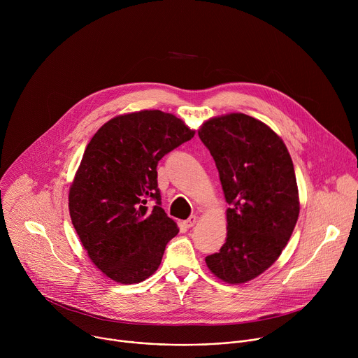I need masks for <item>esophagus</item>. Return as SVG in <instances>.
I'll use <instances>...</instances> for the list:
<instances>
[{"label":"esophagus","instance_id":"esophagus-1","mask_svg":"<svg viewBox=\"0 0 358 358\" xmlns=\"http://www.w3.org/2000/svg\"><path fill=\"white\" fill-rule=\"evenodd\" d=\"M195 222H196V217H195V215H191L187 221H184V225H185L187 228H191V227H194Z\"/></svg>","mask_w":358,"mask_h":358}]
</instances>
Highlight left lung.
I'll use <instances>...</instances> for the list:
<instances>
[{
	"instance_id": "1",
	"label": "left lung",
	"mask_w": 358,
	"mask_h": 358,
	"mask_svg": "<svg viewBox=\"0 0 358 358\" xmlns=\"http://www.w3.org/2000/svg\"><path fill=\"white\" fill-rule=\"evenodd\" d=\"M198 136L211 152L229 203L225 243L206 262L224 282L245 283L272 266L297 222L293 162L271 127L243 113L211 119Z\"/></svg>"
}]
</instances>
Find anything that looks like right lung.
I'll use <instances>...</instances> for the list:
<instances>
[{
	"mask_svg": "<svg viewBox=\"0 0 358 358\" xmlns=\"http://www.w3.org/2000/svg\"><path fill=\"white\" fill-rule=\"evenodd\" d=\"M194 134L170 113L141 110L109 120L89 141L71 185L69 213L89 258L115 282L151 276L178 234L162 208L157 164Z\"/></svg>",
	"mask_w": 358,
	"mask_h": 358,
	"instance_id": "1",
	"label": "right lung"
}]
</instances>
